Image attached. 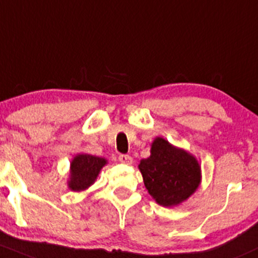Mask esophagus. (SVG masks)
Segmentation results:
<instances>
[{
  "mask_svg": "<svg viewBox=\"0 0 258 258\" xmlns=\"http://www.w3.org/2000/svg\"><path fill=\"white\" fill-rule=\"evenodd\" d=\"M118 161H120L121 163H123V164H132V163H134V159H132V157L128 156V154H120V156H118Z\"/></svg>",
  "mask_w": 258,
  "mask_h": 258,
  "instance_id": "obj_1",
  "label": "esophagus"
}]
</instances>
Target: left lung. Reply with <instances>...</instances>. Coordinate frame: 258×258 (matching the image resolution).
Returning <instances> with one entry per match:
<instances>
[{"instance_id":"obj_1","label":"left lung","mask_w":258,"mask_h":258,"mask_svg":"<svg viewBox=\"0 0 258 258\" xmlns=\"http://www.w3.org/2000/svg\"><path fill=\"white\" fill-rule=\"evenodd\" d=\"M151 197L162 207H175L198 189L202 179L193 154L174 147L164 138H154L151 156L138 164Z\"/></svg>"}]
</instances>
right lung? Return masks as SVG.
I'll return each instance as SVG.
<instances>
[{"label": "right lung", "mask_w": 258, "mask_h": 258, "mask_svg": "<svg viewBox=\"0 0 258 258\" xmlns=\"http://www.w3.org/2000/svg\"><path fill=\"white\" fill-rule=\"evenodd\" d=\"M105 164H107V161L101 157L85 153L75 156L70 163V177L68 180L70 190L81 191L93 185Z\"/></svg>", "instance_id": "add662e5"}]
</instances>
